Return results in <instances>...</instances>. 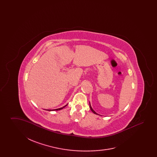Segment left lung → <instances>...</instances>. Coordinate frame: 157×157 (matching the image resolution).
Instances as JSON below:
<instances>
[{
    "label": "left lung",
    "mask_w": 157,
    "mask_h": 157,
    "mask_svg": "<svg viewBox=\"0 0 157 157\" xmlns=\"http://www.w3.org/2000/svg\"><path fill=\"white\" fill-rule=\"evenodd\" d=\"M90 110H91V111H92V112H93V113H95V114H97V115H98V114L97 113V112H95V111H94V109H92V106H91V105H90Z\"/></svg>",
    "instance_id": "8db88e82"
}]
</instances>
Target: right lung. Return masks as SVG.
Returning a JSON list of instances; mask_svg holds the SVG:
<instances>
[{"instance_id": "obj_1", "label": "right lung", "mask_w": 157, "mask_h": 157, "mask_svg": "<svg viewBox=\"0 0 157 157\" xmlns=\"http://www.w3.org/2000/svg\"><path fill=\"white\" fill-rule=\"evenodd\" d=\"M67 105H66L65 106H63V107H62V108H58V109H52V110H51V109H48V110H46V111H59V110H60V109H62L63 108H65Z\"/></svg>"}]
</instances>
